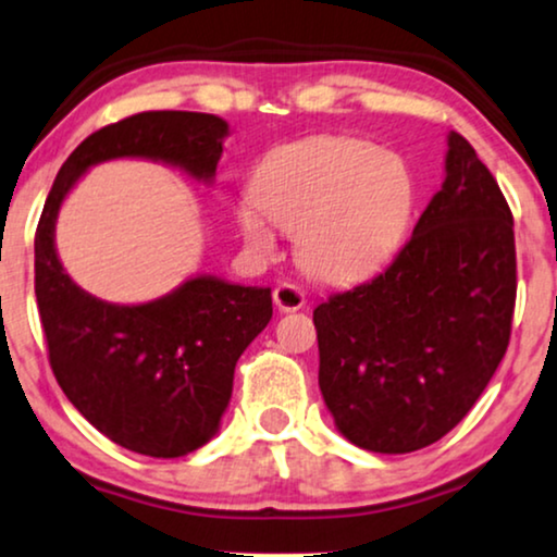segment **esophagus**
I'll return each instance as SVG.
<instances>
[{"mask_svg":"<svg viewBox=\"0 0 557 557\" xmlns=\"http://www.w3.org/2000/svg\"><path fill=\"white\" fill-rule=\"evenodd\" d=\"M273 305H276L281 312H296V309H301L307 305V299H305V292H301L299 286L284 281V284H278L276 288H273Z\"/></svg>","mask_w":557,"mask_h":557,"instance_id":"obj_1","label":"esophagus"}]
</instances>
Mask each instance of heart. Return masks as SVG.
Returning <instances> with one entry per match:
<instances>
[{
    "instance_id": "obj_1",
    "label": "heart",
    "mask_w": 557,
    "mask_h": 557,
    "mask_svg": "<svg viewBox=\"0 0 557 557\" xmlns=\"http://www.w3.org/2000/svg\"><path fill=\"white\" fill-rule=\"evenodd\" d=\"M237 212L243 240L276 252V233L296 235L309 276L350 284L399 250L417 205V182L399 153L348 135H314L273 148Z\"/></svg>"
}]
</instances>
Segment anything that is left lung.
Masks as SVG:
<instances>
[{"mask_svg": "<svg viewBox=\"0 0 557 557\" xmlns=\"http://www.w3.org/2000/svg\"><path fill=\"white\" fill-rule=\"evenodd\" d=\"M515 299L509 205L471 143L450 133L445 182L399 256L314 309L335 428L386 455L445 437L499 368Z\"/></svg>", "mask_w": 557, "mask_h": 557, "instance_id": "8db88e82", "label": "left lung"}]
</instances>
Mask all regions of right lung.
<instances>
[{
    "instance_id": "obj_1",
    "label": "right lung",
    "mask_w": 557,
    "mask_h": 557,
    "mask_svg": "<svg viewBox=\"0 0 557 557\" xmlns=\"http://www.w3.org/2000/svg\"><path fill=\"white\" fill-rule=\"evenodd\" d=\"M227 135L205 112H140L97 129L61 165L35 233V296L58 386L112 443L150 458H182L216 435L237 358L271 322V288L201 273L146 305H112L63 271L55 220L78 178L117 158L212 184Z\"/></svg>"
}]
</instances>
